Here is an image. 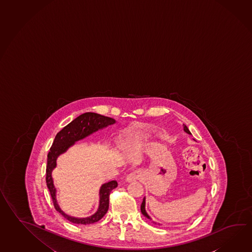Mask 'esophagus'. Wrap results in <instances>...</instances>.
Segmentation results:
<instances>
[{
  "mask_svg": "<svg viewBox=\"0 0 252 252\" xmlns=\"http://www.w3.org/2000/svg\"><path fill=\"white\" fill-rule=\"evenodd\" d=\"M140 178H141V173H140V171L135 170V171H133V172L129 173V174L126 176V181H127V182H133V181L139 180Z\"/></svg>",
  "mask_w": 252,
  "mask_h": 252,
  "instance_id": "obj_1",
  "label": "esophagus"
}]
</instances>
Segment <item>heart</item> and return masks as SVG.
<instances>
[{"label": "heart", "instance_id": "b5f03b06", "mask_svg": "<svg viewBox=\"0 0 252 252\" xmlns=\"http://www.w3.org/2000/svg\"><path fill=\"white\" fill-rule=\"evenodd\" d=\"M146 138H147L146 135H137V136H134L133 138L129 139L126 144H127V146H129V147H132V146H134L135 144H138V143L144 141Z\"/></svg>", "mask_w": 252, "mask_h": 252}]
</instances>
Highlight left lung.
<instances>
[{
    "mask_svg": "<svg viewBox=\"0 0 252 252\" xmlns=\"http://www.w3.org/2000/svg\"><path fill=\"white\" fill-rule=\"evenodd\" d=\"M183 130H184V132H186L187 134H191L189 130V128L187 127V126H186V125H183ZM141 212H142V214H143V215H144L147 219H149V220L152 221L151 216L147 214V212L145 210V196H144V199H143V202H142V205H141ZM154 223H156V221H154ZM158 224H159V223H158Z\"/></svg>",
    "mask_w": 252,
    "mask_h": 252,
    "instance_id": "8db88e82",
    "label": "left lung"
}]
</instances>
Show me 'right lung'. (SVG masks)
I'll return each mask as SVG.
<instances>
[{
    "instance_id": "right-lung-1",
    "label": "right lung",
    "mask_w": 252,
    "mask_h": 252,
    "mask_svg": "<svg viewBox=\"0 0 252 252\" xmlns=\"http://www.w3.org/2000/svg\"><path fill=\"white\" fill-rule=\"evenodd\" d=\"M116 123L114 118L105 117L99 114L87 112L82 114L78 118L68 124L66 126L57 133L53 142L50 152L47 154V166H46V186L50 191L54 206L57 212H59L68 221L77 224H92L99 221L107 214L109 206L110 192L118 187L116 180H111L103 184L99 189V202L98 210L93 216L79 218L69 216L61 209L57 199V189L54 185L52 178V171L57 167V159L61 154H64L67 150L78 141L86 138L89 135L97 132L98 130L108 127Z\"/></svg>"
}]
</instances>
